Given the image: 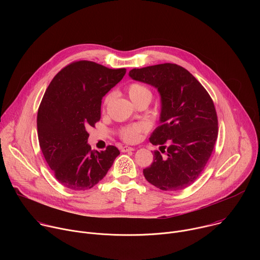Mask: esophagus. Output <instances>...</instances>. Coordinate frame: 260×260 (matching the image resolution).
Here are the masks:
<instances>
[{"instance_id": "1", "label": "esophagus", "mask_w": 260, "mask_h": 260, "mask_svg": "<svg viewBox=\"0 0 260 260\" xmlns=\"http://www.w3.org/2000/svg\"><path fill=\"white\" fill-rule=\"evenodd\" d=\"M135 148L128 147V146H123L121 147V152H128V151H134Z\"/></svg>"}]
</instances>
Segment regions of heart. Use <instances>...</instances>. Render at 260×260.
<instances>
[{
    "label": "heart",
    "instance_id": "b5f03b06",
    "mask_svg": "<svg viewBox=\"0 0 260 260\" xmlns=\"http://www.w3.org/2000/svg\"><path fill=\"white\" fill-rule=\"evenodd\" d=\"M127 93H128V96L129 99L136 104V105H139L143 102H147L149 103L152 99V92L151 90L148 88L147 86L141 84V83H138V82H133L131 83L127 88ZM113 98V93H108L104 101H103V106H102V109L103 111L106 110L107 106L109 105V103L111 102V100H112ZM147 131V125L145 123H134V124H129V125H125V126H122L119 132H118V135H119V138L126 142V143H136L138 142L142 135Z\"/></svg>",
    "mask_w": 260,
    "mask_h": 260
}]
</instances>
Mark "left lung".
Here are the masks:
<instances>
[{
    "mask_svg": "<svg viewBox=\"0 0 260 260\" xmlns=\"http://www.w3.org/2000/svg\"><path fill=\"white\" fill-rule=\"evenodd\" d=\"M129 76L156 87L161 96L160 125L149 141L166 155L155 150L144 177L166 191L188 187L205 169L218 137L212 98L192 74L176 63L133 69Z\"/></svg>",
    "mask_w": 260,
    "mask_h": 260,
    "instance_id": "obj_1",
    "label": "left lung"
}]
</instances>
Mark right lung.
<instances>
[{
    "mask_svg": "<svg viewBox=\"0 0 260 260\" xmlns=\"http://www.w3.org/2000/svg\"><path fill=\"white\" fill-rule=\"evenodd\" d=\"M90 60L73 61L48 85L37 115L42 153L55 179L72 190L93 187L120 154L115 146L92 151L89 127L101 119L103 96L125 75Z\"/></svg>",
    "mask_w": 260,
    "mask_h": 260,
    "instance_id": "add662e5",
    "label": "right lung"
}]
</instances>
